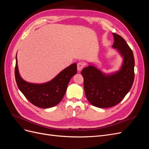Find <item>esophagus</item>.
<instances>
[{
	"instance_id": "obj_1",
	"label": "esophagus",
	"mask_w": 149,
	"mask_h": 149,
	"mask_svg": "<svg viewBox=\"0 0 149 149\" xmlns=\"http://www.w3.org/2000/svg\"><path fill=\"white\" fill-rule=\"evenodd\" d=\"M84 66V64L83 63V62H79L78 65H77V69H78V71H81L82 70V69L83 68Z\"/></svg>"
}]
</instances>
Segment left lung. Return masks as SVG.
<instances>
[{"instance_id":"obj_1","label":"left lung","mask_w":149,"mask_h":149,"mask_svg":"<svg viewBox=\"0 0 149 149\" xmlns=\"http://www.w3.org/2000/svg\"><path fill=\"white\" fill-rule=\"evenodd\" d=\"M112 47L123 58L120 70L106 74L95 66L89 65L81 71L86 96L92 105L111 107L119 104L130 91L134 80V57L124 39L114 33Z\"/></svg>"}]
</instances>
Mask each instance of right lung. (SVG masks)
I'll return each instance as SVG.
<instances>
[{
	"label": "right lung",
	"instance_id": "obj_1",
	"mask_svg": "<svg viewBox=\"0 0 149 149\" xmlns=\"http://www.w3.org/2000/svg\"><path fill=\"white\" fill-rule=\"evenodd\" d=\"M76 73L77 65L73 63L47 83H28L19 74L16 55L15 77L18 88L31 104L38 107L49 108L57 105L63 97L71 78Z\"/></svg>",
	"mask_w": 149,
	"mask_h": 149
}]
</instances>
